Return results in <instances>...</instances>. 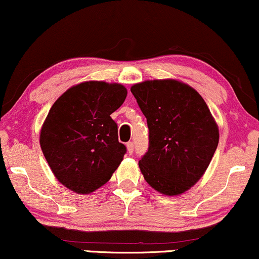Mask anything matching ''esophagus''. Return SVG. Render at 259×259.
<instances>
[{
	"instance_id": "esophagus-1",
	"label": "esophagus",
	"mask_w": 259,
	"mask_h": 259,
	"mask_svg": "<svg viewBox=\"0 0 259 259\" xmlns=\"http://www.w3.org/2000/svg\"><path fill=\"white\" fill-rule=\"evenodd\" d=\"M126 146H127V152H128L130 154H132L133 151H134V144H133V142H128V143L126 144Z\"/></svg>"
}]
</instances>
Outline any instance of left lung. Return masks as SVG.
Here are the masks:
<instances>
[{
	"mask_svg": "<svg viewBox=\"0 0 259 259\" xmlns=\"http://www.w3.org/2000/svg\"><path fill=\"white\" fill-rule=\"evenodd\" d=\"M131 92L149 127V150L139 160L144 179L164 195H180L213 158L219 143L215 120L202 96L180 80H145Z\"/></svg>",
	"mask_w": 259,
	"mask_h": 259,
	"instance_id": "left-lung-1",
	"label": "left lung"
}]
</instances>
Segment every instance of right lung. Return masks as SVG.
Returning <instances> with one entry per match:
<instances>
[{
  "label": "right lung",
  "instance_id": "right-lung-1",
  "mask_svg": "<svg viewBox=\"0 0 259 259\" xmlns=\"http://www.w3.org/2000/svg\"><path fill=\"white\" fill-rule=\"evenodd\" d=\"M126 96L119 83L89 80L71 87L53 103L40 131V146L63 186L90 194L110 180L126 153L110 114Z\"/></svg>",
  "mask_w": 259,
  "mask_h": 259
}]
</instances>
